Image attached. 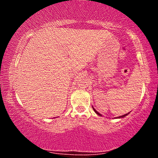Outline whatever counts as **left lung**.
<instances>
[{"mask_svg":"<svg viewBox=\"0 0 158 158\" xmlns=\"http://www.w3.org/2000/svg\"><path fill=\"white\" fill-rule=\"evenodd\" d=\"M93 109H94V111H95L96 112V113H97V114H98V115H99V116H102V115H101V114H99V112H97V110H96L95 109H94V108H93ZM126 115H128V114H124V115H123V116H120V117H118V118H122V117H126Z\"/></svg>","mask_w":158,"mask_h":158,"instance_id":"left-lung-1","label":"left lung"}]
</instances>
